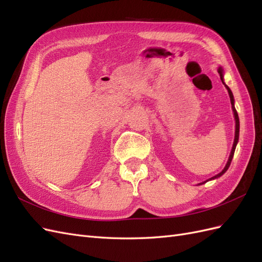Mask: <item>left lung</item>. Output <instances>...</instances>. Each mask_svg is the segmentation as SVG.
I'll list each match as a JSON object with an SVG mask.
<instances>
[{
    "label": "left lung",
    "mask_w": 262,
    "mask_h": 262,
    "mask_svg": "<svg viewBox=\"0 0 262 262\" xmlns=\"http://www.w3.org/2000/svg\"><path fill=\"white\" fill-rule=\"evenodd\" d=\"M218 73H219V75H220V79H221V82H223V84L226 86V89H227V91H228V93H229V97H230V102H231V107H232V112H233V115H234V120H236V130H234V140H233V145H232V149H231V152H230V156H229V159H228V162H227V164H226V166H225V168L223 169V171L221 172H219L218 175H216V176H213V177H211L210 179H208V180H206V182H204V183H201L200 185H203V184H205V183H207V182H209V180H211V179H216V178H218V177H220V176H223L224 173L227 171V169L229 168V166H230V164H231V160H232V157H233V154H234V149H236V146H237V143H238V139H239V117H238V113H237V111H236V108H234V99H233V95H232V92L230 91V89L229 87H228L226 84H225V82H224V72H223V69H221V67H219L218 69Z\"/></svg>",
    "instance_id": "left-lung-1"
}]
</instances>
